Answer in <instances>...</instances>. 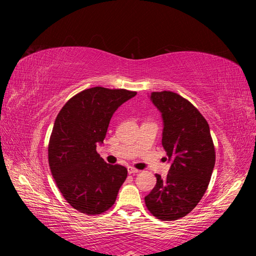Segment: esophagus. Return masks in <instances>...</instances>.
<instances>
[{"mask_svg":"<svg viewBox=\"0 0 256 256\" xmlns=\"http://www.w3.org/2000/svg\"><path fill=\"white\" fill-rule=\"evenodd\" d=\"M128 174H138V172H140L138 170H136V168H134V167H131V166L128 167Z\"/></svg>","mask_w":256,"mask_h":256,"instance_id":"esophagus-1","label":"esophagus"}]
</instances>
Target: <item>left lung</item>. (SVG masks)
<instances>
[{
  "instance_id": "left-lung-1",
  "label": "left lung",
  "mask_w": 256,
  "mask_h": 256,
  "mask_svg": "<svg viewBox=\"0 0 256 256\" xmlns=\"http://www.w3.org/2000/svg\"><path fill=\"white\" fill-rule=\"evenodd\" d=\"M150 100L162 113V144L172 165L166 178L156 174L145 204L157 219L174 221L187 216L204 197L216 162L214 145L208 122L187 99L160 91L152 92Z\"/></svg>"
}]
</instances>
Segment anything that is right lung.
Here are the masks:
<instances>
[{"mask_svg": "<svg viewBox=\"0 0 256 256\" xmlns=\"http://www.w3.org/2000/svg\"><path fill=\"white\" fill-rule=\"evenodd\" d=\"M135 96V91L94 86L74 96L58 113L48 162L64 198L81 214H101L110 209L128 177L124 166L101 158L96 145L103 143L113 113Z\"/></svg>", "mask_w": 256, "mask_h": 256, "instance_id": "right-lung-1", "label": "right lung"}]
</instances>
